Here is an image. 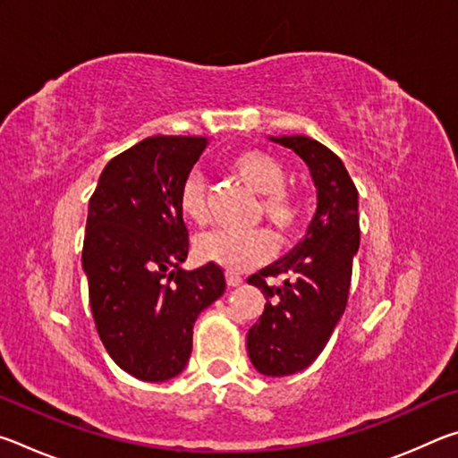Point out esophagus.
<instances>
[{
  "mask_svg": "<svg viewBox=\"0 0 458 458\" xmlns=\"http://www.w3.org/2000/svg\"><path fill=\"white\" fill-rule=\"evenodd\" d=\"M226 283H228V286H238V284H242V276L236 273H226Z\"/></svg>",
  "mask_w": 458,
  "mask_h": 458,
  "instance_id": "obj_1",
  "label": "esophagus"
}]
</instances>
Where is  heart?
Listing matches in <instances>:
<instances>
[{"label":"heart","mask_w":458,"mask_h":458,"mask_svg":"<svg viewBox=\"0 0 458 458\" xmlns=\"http://www.w3.org/2000/svg\"><path fill=\"white\" fill-rule=\"evenodd\" d=\"M228 169L246 188L260 193L257 214H262L281 232L291 234L303 220V199L286 188V167L276 155L262 149H246L228 161ZM180 210L193 224L208 222L204 182L198 174L185 177L180 190ZM196 254L228 270H244L260 265L275 252V238L262 228L212 230L198 236Z\"/></svg>","instance_id":"b5f03b06"}]
</instances>
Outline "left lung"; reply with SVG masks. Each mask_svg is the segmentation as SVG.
<instances>
[{"mask_svg":"<svg viewBox=\"0 0 458 458\" xmlns=\"http://www.w3.org/2000/svg\"><path fill=\"white\" fill-rule=\"evenodd\" d=\"M268 139L305 161L317 188V212L305 238L248 278L267 299L246 335L248 358L260 374L283 377L311 366L345 311L360 216L358 190L335 153L305 135ZM275 276L285 278L283 285L266 283Z\"/></svg>","mask_w":458,"mask_h":458,"instance_id":"obj_1","label":"left lung"}]
</instances>
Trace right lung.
Segmentation results:
<instances>
[{
    "mask_svg": "<svg viewBox=\"0 0 458 458\" xmlns=\"http://www.w3.org/2000/svg\"><path fill=\"white\" fill-rule=\"evenodd\" d=\"M206 145V137H147L108 161L89 201L90 311L113 361L143 382L182 374L193 323L226 291L214 262L182 268L190 240L180 190Z\"/></svg>",
    "mask_w": 458,
    "mask_h": 458,
    "instance_id": "right-lung-1",
    "label": "right lung"
}]
</instances>
